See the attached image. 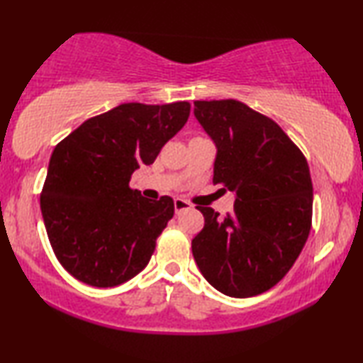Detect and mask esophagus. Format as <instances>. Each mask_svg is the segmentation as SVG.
<instances>
[{"instance_id":"esophagus-1","label":"esophagus","mask_w":363,"mask_h":363,"mask_svg":"<svg viewBox=\"0 0 363 363\" xmlns=\"http://www.w3.org/2000/svg\"><path fill=\"white\" fill-rule=\"evenodd\" d=\"M191 202L184 201V199H174V208H176V213H179L182 211H189L191 208Z\"/></svg>"}]
</instances>
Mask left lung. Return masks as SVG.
I'll return each mask as SVG.
<instances>
[{
  "label": "left lung",
  "instance_id": "1",
  "mask_svg": "<svg viewBox=\"0 0 363 363\" xmlns=\"http://www.w3.org/2000/svg\"><path fill=\"white\" fill-rule=\"evenodd\" d=\"M194 115L217 145L213 184L237 192L223 217L197 206L206 223L194 259L220 293L252 298L281 281L309 237L308 161L281 126L242 101L196 100Z\"/></svg>",
  "mask_w": 363,
  "mask_h": 363
}]
</instances>
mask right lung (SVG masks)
Wrapping results in <instances>:
<instances>
[{"label":"right lung","instance_id":"add662e5","mask_svg":"<svg viewBox=\"0 0 363 363\" xmlns=\"http://www.w3.org/2000/svg\"><path fill=\"white\" fill-rule=\"evenodd\" d=\"M189 113V101L121 104L54 147L40 212L55 257L79 281L111 288L150 263L174 201L143 197L130 187L131 174L155 162Z\"/></svg>","mask_w":363,"mask_h":363}]
</instances>
